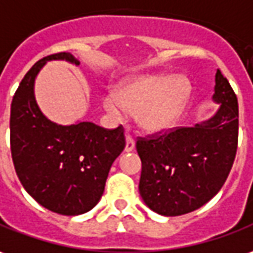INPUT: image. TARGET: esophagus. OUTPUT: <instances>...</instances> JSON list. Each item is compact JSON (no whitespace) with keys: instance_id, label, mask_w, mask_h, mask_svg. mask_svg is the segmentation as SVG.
<instances>
[{"instance_id":"esophagus-1","label":"esophagus","mask_w":253,"mask_h":253,"mask_svg":"<svg viewBox=\"0 0 253 253\" xmlns=\"http://www.w3.org/2000/svg\"><path fill=\"white\" fill-rule=\"evenodd\" d=\"M125 139H126V144H125V151H132V150L135 149V140H133V137H132V135H129V133H126Z\"/></svg>"}]
</instances>
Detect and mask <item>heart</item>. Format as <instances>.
I'll use <instances>...</instances> for the list:
<instances>
[{
  "label": "heart",
  "mask_w": 253,
  "mask_h": 253,
  "mask_svg": "<svg viewBox=\"0 0 253 253\" xmlns=\"http://www.w3.org/2000/svg\"><path fill=\"white\" fill-rule=\"evenodd\" d=\"M189 95L190 84L183 77L147 76L121 85L106 96L104 106L117 117L137 114L142 128L158 132L176 123Z\"/></svg>",
  "instance_id": "1"
}]
</instances>
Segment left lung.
I'll return each instance as SVG.
<instances>
[{
	"label": "left lung",
	"instance_id": "left-lung-1",
	"mask_svg": "<svg viewBox=\"0 0 253 253\" xmlns=\"http://www.w3.org/2000/svg\"><path fill=\"white\" fill-rule=\"evenodd\" d=\"M217 113L194 126L137 137L142 160L139 191L164 216H179L207 204L229 176L238 144V102L220 70L215 76Z\"/></svg>",
	"mask_w": 253,
	"mask_h": 253
}]
</instances>
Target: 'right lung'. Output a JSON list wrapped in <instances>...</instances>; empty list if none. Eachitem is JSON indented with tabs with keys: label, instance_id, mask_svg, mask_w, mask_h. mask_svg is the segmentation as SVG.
I'll use <instances>...</instances> for the list:
<instances>
[{
	"label": "right lung",
	"instance_id": "1",
	"mask_svg": "<svg viewBox=\"0 0 253 253\" xmlns=\"http://www.w3.org/2000/svg\"><path fill=\"white\" fill-rule=\"evenodd\" d=\"M66 59L69 52L38 60L24 76L10 104V153L26 191L43 208L76 216L90 211L104 191L109 170L125 147L123 125L106 129L93 123L57 125L38 109L34 81L48 60Z\"/></svg>",
	"mask_w": 253,
	"mask_h": 253
}]
</instances>
